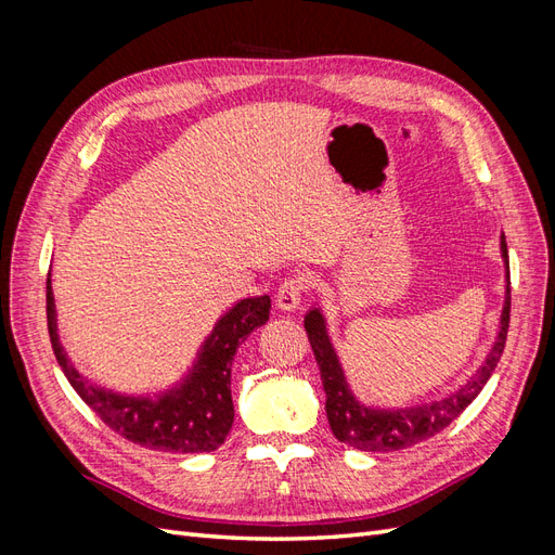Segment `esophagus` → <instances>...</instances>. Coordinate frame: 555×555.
Segmentation results:
<instances>
[{"label":"esophagus","instance_id":"34e87169","mask_svg":"<svg viewBox=\"0 0 555 555\" xmlns=\"http://www.w3.org/2000/svg\"><path fill=\"white\" fill-rule=\"evenodd\" d=\"M310 289V280L308 278H287L278 289L275 296V304L280 310L284 312H292L296 310L300 304H304V296Z\"/></svg>","mask_w":555,"mask_h":555}]
</instances>
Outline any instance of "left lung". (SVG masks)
Returning a JSON list of instances; mask_svg holds the SVG:
<instances>
[{"mask_svg":"<svg viewBox=\"0 0 555 555\" xmlns=\"http://www.w3.org/2000/svg\"><path fill=\"white\" fill-rule=\"evenodd\" d=\"M500 249H502V259H505V271H507V294H505V308H502V314H500L498 340L489 351V357H486L483 365L473 377H469V382L442 400L424 402V405H414V408H398V410L363 405V402H359L347 386L338 354H335V349L328 340L326 319L322 310L312 308L306 314L308 340L312 345L319 373H322V384L326 391V416L335 438L361 451L386 453V451L408 449L444 430L453 418H456L469 402L479 396L483 384L489 382L502 357V349H505V340H507V328H509L512 289H509V255H507L505 236H500Z\"/></svg>","mask_w":555,"mask_h":555,"instance_id":"left-lung-1","label":"left lung"}]
</instances>
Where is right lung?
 I'll return each instance as SVG.
<instances>
[{"instance_id": "add662e5", "label": "right lung", "mask_w": 555, "mask_h": 555, "mask_svg": "<svg viewBox=\"0 0 555 555\" xmlns=\"http://www.w3.org/2000/svg\"><path fill=\"white\" fill-rule=\"evenodd\" d=\"M268 312H271V298L268 296L238 300L215 324L212 333L198 351L190 375L176 384L173 389L155 398L122 396L90 384L72 365L69 357L64 354L57 338L55 298L50 278L46 284L50 343H53L55 359L66 379L74 386V391L111 430L122 435L125 440L145 449L173 453L215 451L227 440L233 424L231 361L247 335L268 322Z\"/></svg>"}]
</instances>
